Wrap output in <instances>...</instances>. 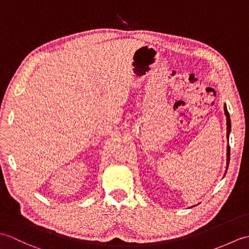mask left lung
I'll use <instances>...</instances> for the list:
<instances>
[{"instance_id":"left-lung-1","label":"left lung","mask_w":249,"mask_h":249,"mask_svg":"<svg viewBox=\"0 0 249 249\" xmlns=\"http://www.w3.org/2000/svg\"><path fill=\"white\" fill-rule=\"evenodd\" d=\"M225 114H226V118H227V137L229 138V134H230V130H231V120H230V115L228 110H227V107L225 105ZM229 160H230V146H228V149H227V168H228L229 165Z\"/></svg>"}]
</instances>
